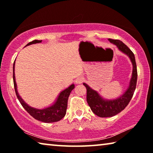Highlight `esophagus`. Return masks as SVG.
I'll return each mask as SVG.
<instances>
[{
  "mask_svg": "<svg viewBox=\"0 0 153 153\" xmlns=\"http://www.w3.org/2000/svg\"><path fill=\"white\" fill-rule=\"evenodd\" d=\"M84 78H83V77H77V78L76 79V84H82V83L84 82Z\"/></svg>",
  "mask_w": 153,
  "mask_h": 153,
  "instance_id": "esophagus-1",
  "label": "esophagus"
}]
</instances>
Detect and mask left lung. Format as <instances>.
Returning a JSON list of instances; mask_svg holds the SVG:
<instances>
[{"label":"left lung","mask_w":153,"mask_h":153,"mask_svg":"<svg viewBox=\"0 0 153 153\" xmlns=\"http://www.w3.org/2000/svg\"><path fill=\"white\" fill-rule=\"evenodd\" d=\"M111 43L117 46L119 50L126 54L130 59L133 66L132 75L129 82L128 88L123 94L116 99L106 100L104 99L98 93L92 89L86 83H84V86L87 90V102L90 108L95 115L100 117H110L117 115L123 111L127 105L129 104L132 98L135 91L137 83V67L135 60V56L130 49L125 44L119 40L108 39Z\"/></svg>","instance_id":"obj_1"}]
</instances>
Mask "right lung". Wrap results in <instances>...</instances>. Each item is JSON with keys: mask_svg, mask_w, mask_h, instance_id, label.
<instances>
[{"mask_svg": "<svg viewBox=\"0 0 153 153\" xmlns=\"http://www.w3.org/2000/svg\"><path fill=\"white\" fill-rule=\"evenodd\" d=\"M41 42H42V40H35L32 41V42L28 43L25 46L32 45V44L40 43ZM13 83L15 93H16L18 100H19L21 104H22V107L25 108V111L31 116H32L36 120L42 121V122L45 123L56 122V121H60L62 118L64 117V116L66 114L67 100H68L69 96L70 95V93L72 91V90L75 88L74 84L60 92V94H59L57 98H56V100L53 105L43 108V109H38V108H33L26 104L24 102V100L21 98L19 93L17 92V84L16 82H15V62L13 63Z\"/></svg>", "mask_w": 153, "mask_h": 153, "instance_id": "add662e5", "label": "right lung"}]
</instances>
